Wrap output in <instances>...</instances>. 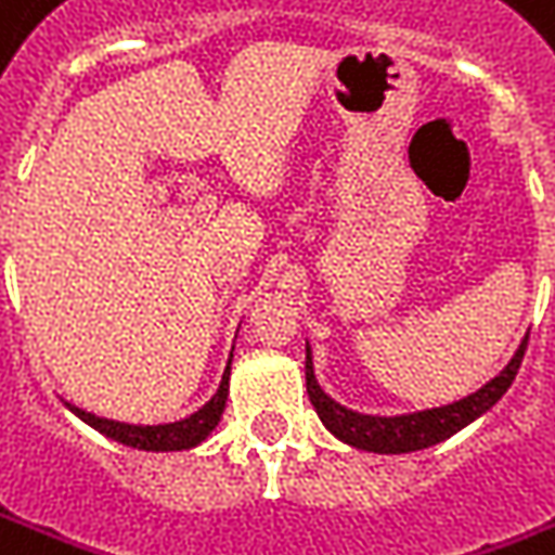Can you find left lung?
I'll use <instances>...</instances> for the list:
<instances>
[{"label":"left lung","mask_w":555,"mask_h":555,"mask_svg":"<svg viewBox=\"0 0 555 555\" xmlns=\"http://www.w3.org/2000/svg\"><path fill=\"white\" fill-rule=\"evenodd\" d=\"M526 345H529V336L522 339L514 360L495 375L490 385H483L480 390H475L472 397L460 399V402L441 405V409H429V412L399 414V417H372V414L348 412V409H343L339 402H333V399L318 387L309 348H306V393H309V402L315 405L321 424L327 426L336 439H343L348 441V444L360 448V451L372 453L421 451V448H429V444H439V441L451 439L453 433H460V429L472 424L475 417H480L483 412H490L495 402L505 397V390L511 387V382L517 378L522 354H526Z\"/></svg>","instance_id":"1"}]
</instances>
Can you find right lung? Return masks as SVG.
<instances>
[{
    "instance_id": "add662e5",
    "label": "right lung",
    "mask_w": 555,
    "mask_h": 555,
    "mask_svg": "<svg viewBox=\"0 0 555 555\" xmlns=\"http://www.w3.org/2000/svg\"><path fill=\"white\" fill-rule=\"evenodd\" d=\"M228 375H231V363L222 375V385L212 393V399L197 409L195 414H189L177 424H162V426H131V424H116V421H104V417H95V414L83 412V409H75L68 405L72 412L87 421L92 429L104 433L107 439L122 441L129 448H138V451H185V448H195L201 441L210 436L216 424L222 421L224 412V399H228Z\"/></svg>"
}]
</instances>
